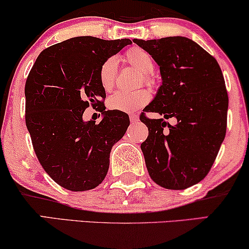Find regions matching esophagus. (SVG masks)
<instances>
[{"instance_id": "esophagus-1", "label": "esophagus", "mask_w": 249, "mask_h": 249, "mask_svg": "<svg viewBox=\"0 0 249 249\" xmlns=\"http://www.w3.org/2000/svg\"><path fill=\"white\" fill-rule=\"evenodd\" d=\"M130 121L131 122H137L138 121V117L136 114H130Z\"/></svg>"}]
</instances>
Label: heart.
<instances>
[{
	"label": "heart",
	"mask_w": 249,
	"mask_h": 249,
	"mask_svg": "<svg viewBox=\"0 0 249 249\" xmlns=\"http://www.w3.org/2000/svg\"><path fill=\"white\" fill-rule=\"evenodd\" d=\"M125 60L130 65L144 74V80L147 85H153L154 80L151 74L154 71L153 57L146 50L140 47H132L125 53ZM118 76V59L117 57H108L99 69V81L104 90L109 91L115 82ZM151 93L146 89H141L137 91H117L112 93L107 99V106L112 111L131 113L136 109L143 107L150 102Z\"/></svg>",
	"instance_id": "b5f03b06"
}]
</instances>
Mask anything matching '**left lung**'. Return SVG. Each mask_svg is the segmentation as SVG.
Here are the masks:
<instances>
[{
    "mask_svg": "<svg viewBox=\"0 0 249 249\" xmlns=\"http://www.w3.org/2000/svg\"><path fill=\"white\" fill-rule=\"evenodd\" d=\"M132 41L153 57L162 79L141 114L148 128L141 144L147 172L164 189H188L209 173L227 132L229 97L221 67L188 37ZM144 111L175 117L178 124L148 119Z\"/></svg>",
    "mask_w": 249,
    "mask_h": 249,
    "instance_id": "left-lung-1",
    "label": "left lung"
}]
</instances>
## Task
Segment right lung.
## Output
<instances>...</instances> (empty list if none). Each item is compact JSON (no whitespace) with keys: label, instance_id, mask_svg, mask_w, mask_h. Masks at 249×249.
<instances>
[{"label":"right lung","instance_id":"1","mask_svg":"<svg viewBox=\"0 0 249 249\" xmlns=\"http://www.w3.org/2000/svg\"><path fill=\"white\" fill-rule=\"evenodd\" d=\"M76 36L38 54L25 85V121L41 166L70 191L95 189L104 180L112 146L130 124L127 113L105 111L99 69L130 44ZM91 105L103 113L98 125L83 121Z\"/></svg>","mask_w":249,"mask_h":249}]
</instances>
